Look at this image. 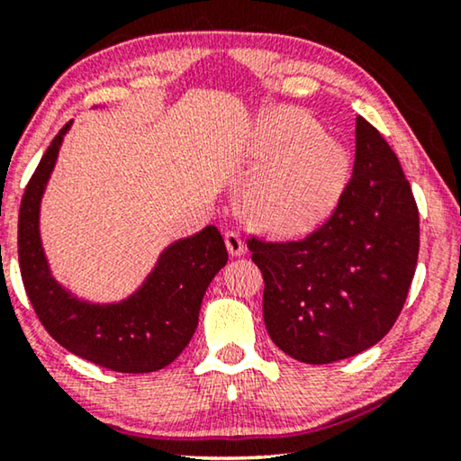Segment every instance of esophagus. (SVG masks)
<instances>
[{
    "label": "esophagus",
    "mask_w": 461,
    "mask_h": 461,
    "mask_svg": "<svg viewBox=\"0 0 461 461\" xmlns=\"http://www.w3.org/2000/svg\"><path fill=\"white\" fill-rule=\"evenodd\" d=\"M224 241H226V249H229L230 256L237 258V256L245 254V243H243V239H241V235H239V232L229 230L224 235Z\"/></svg>",
    "instance_id": "obj_1"
}]
</instances>
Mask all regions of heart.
I'll return each mask as SVG.
<instances>
[{"label":"heart","instance_id":"1","mask_svg":"<svg viewBox=\"0 0 461 461\" xmlns=\"http://www.w3.org/2000/svg\"><path fill=\"white\" fill-rule=\"evenodd\" d=\"M249 163L264 172L249 191L254 216L276 235H306L338 207L350 153L302 113H279L254 131Z\"/></svg>","mask_w":461,"mask_h":461}]
</instances>
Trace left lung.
<instances>
[{
	"mask_svg": "<svg viewBox=\"0 0 461 461\" xmlns=\"http://www.w3.org/2000/svg\"><path fill=\"white\" fill-rule=\"evenodd\" d=\"M355 140L352 178L319 230L248 243L264 276L268 336L300 363H336L380 342L418 264V205L394 150L363 117Z\"/></svg>",
	"mask_w": 461,
	"mask_h": 461,
	"instance_id": "8db88e82",
	"label": "left lung"
}]
</instances>
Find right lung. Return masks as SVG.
<instances>
[{"instance_id": "1", "label": "right lung", "mask_w": 461, "mask_h": 461, "mask_svg": "<svg viewBox=\"0 0 461 461\" xmlns=\"http://www.w3.org/2000/svg\"><path fill=\"white\" fill-rule=\"evenodd\" d=\"M68 122L41 157L21 203L18 262L37 317L60 346L119 374H150L176 361L199 323L203 295L226 267L224 239L210 224L163 248L130 295L94 302L73 294L52 273L41 241V201L59 161Z\"/></svg>"}]
</instances>
